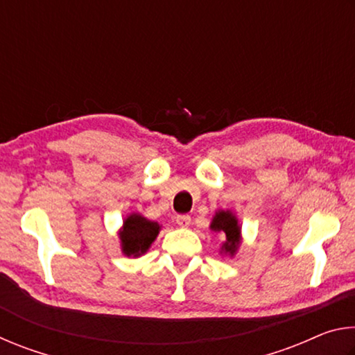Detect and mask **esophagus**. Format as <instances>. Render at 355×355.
Returning <instances> with one entry per match:
<instances>
[{"label":"esophagus","instance_id":"obj_1","mask_svg":"<svg viewBox=\"0 0 355 355\" xmlns=\"http://www.w3.org/2000/svg\"><path fill=\"white\" fill-rule=\"evenodd\" d=\"M175 220H177V224L180 227H188L191 224V216H188V214H178L177 218H175Z\"/></svg>","mask_w":355,"mask_h":355}]
</instances>
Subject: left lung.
Listing matches in <instances>:
<instances>
[{
    "label": "left lung",
    "instance_id": "8db88e82",
    "mask_svg": "<svg viewBox=\"0 0 355 355\" xmlns=\"http://www.w3.org/2000/svg\"><path fill=\"white\" fill-rule=\"evenodd\" d=\"M213 232H219L222 236H225V243H222L220 254H228L233 257L236 254L241 243V227L238 224L236 216L232 211H225V209H219L216 211L214 218L209 225Z\"/></svg>",
    "mask_w": 355,
    "mask_h": 355
}]
</instances>
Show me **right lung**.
I'll list each match as a JSON object with an SVG mask.
<instances>
[{"label": "right lung", "instance_id": "right-lung-1", "mask_svg": "<svg viewBox=\"0 0 355 355\" xmlns=\"http://www.w3.org/2000/svg\"><path fill=\"white\" fill-rule=\"evenodd\" d=\"M161 225L158 222L148 220L144 216L133 213L123 220V227L119 233L122 252L127 257H141L158 236Z\"/></svg>", "mask_w": 355, "mask_h": 355}]
</instances>
